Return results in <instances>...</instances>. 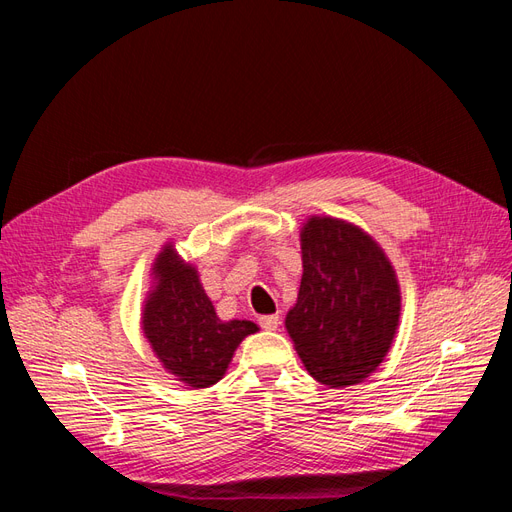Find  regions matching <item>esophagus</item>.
<instances>
[{"label":"esophagus","mask_w":512,"mask_h":512,"mask_svg":"<svg viewBox=\"0 0 512 512\" xmlns=\"http://www.w3.org/2000/svg\"><path fill=\"white\" fill-rule=\"evenodd\" d=\"M260 327L265 329V331H275L277 327H280V318H277L275 314H271V316H262V318H260Z\"/></svg>","instance_id":"esophagus-1"}]
</instances>
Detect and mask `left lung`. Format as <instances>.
Listing matches in <instances>:
<instances>
[{"instance_id": "1", "label": "left lung", "mask_w": 512, "mask_h": 512, "mask_svg": "<svg viewBox=\"0 0 512 512\" xmlns=\"http://www.w3.org/2000/svg\"><path fill=\"white\" fill-rule=\"evenodd\" d=\"M303 275L286 331L309 376L331 389L359 384L389 354L401 288L380 243L342 218L309 215L301 226Z\"/></svg>"}]
</instances>
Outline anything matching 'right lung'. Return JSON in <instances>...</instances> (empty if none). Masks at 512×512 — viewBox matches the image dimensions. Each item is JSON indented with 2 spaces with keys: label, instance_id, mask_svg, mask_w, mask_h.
<instances>
[{
  "label": "right lung",
  "instance_id": "right-lung-1",
  "mask_svg": "<svg viewBox=\"0 0 512 512\" xmlns=\"http://www.w3.org/2000/svg\"><path fill=\"white\" fill-rule=\"evenodd\" d=\"M151 286L141 309V329L166 374L190 389L220 382L252 320H222L200 282L198 269L166 241L149 271Z\"/></svg>",
  "mask_w": 512,
  "mask_h": 512
}]
</instances>
